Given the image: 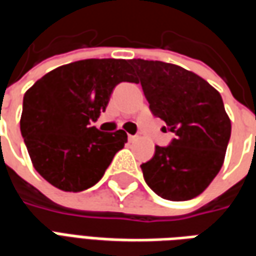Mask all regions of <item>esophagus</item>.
I'll use <instances>...</instances> for the list:
<instances>
[{"label": "esophagus", "mask_w": 256, "mask_h": 256, "mask_svg": "<svg viewBox=\"0 0 256 256\" xmlns=\"http://www.w3.org/2000/svg\"><path fill=\"white\" fill-rule=\"evenodd\" d=\"M136 140H137V137H136V136H128V141H130V142H134Z\"/></svg>", "instance_id": "obj_1"}]
</instances>
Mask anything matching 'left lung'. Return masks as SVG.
I'll use <instances>...</instances> for the list:
<instances>
[{
    "label": "left lung",
    "instance_id": "obj_1",
    "mask_svg": "<svg viewBox=\"0 0 256 256\" xmlns=\"http://www.w3.org/2000/svg\"><path fill=\"white\" fill-rule=\"evenodd\" d=\"M150 108L176 133L172 144L155 146V155L141 164L145 182L172 202L203 193L220 172L230 138L232 123L220 92L198 74L176 64L133 58Z\"/></svg>",
    "mask_w": 256,
    "mask_h": 256
}]
</instances>
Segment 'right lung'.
<instances>
[{"instance_id": "add662e5", "label": "right lung", "mask_w": 256, "mask_h": 256, "mask_svg": "<svg viewBox=\"0 0 256 256\" xmlns=\"http://www.w3.org/2000/svg\"><path fill=\"white\" fill-rule=\"evenodd\" d=\"M134 79L130 60L88 58L54 68L26 92L20 130L41 177L64 192L100 181L128 134L104 133L90 122L106 111L118 84Z\"/></svg>"}]
</instances>
